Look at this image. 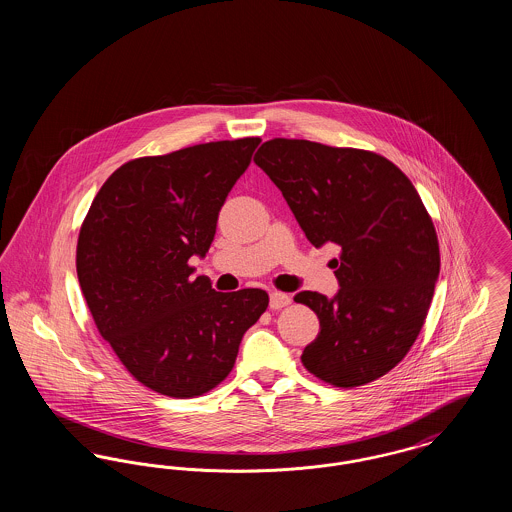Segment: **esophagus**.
Wrapping results in <instances>:
<instances>
[{
  "mask_svg": "<svg viewBox=\"0 0 512 512\" xmlns=\"http://www.w3.org/2000/svg\"><path fill=\"white\" fill-rule=\"evenodd\" d=\"M290 303H292V297H290L288 293H270V309L278 311V309H282V307H286V305H290Z\"/></svg>",
  "mask_w": 512,
  "mask_h": 512,
  "instance_id": "obj_1",
  "label": "esophagus"
}]
</instances>
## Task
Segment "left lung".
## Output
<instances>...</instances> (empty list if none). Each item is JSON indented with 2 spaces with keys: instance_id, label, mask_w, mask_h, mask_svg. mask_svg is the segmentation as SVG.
<instances>
[{
  "instance_id": "1",
  "label": "left lung",
  "mask_w": 512,
  "mask_h": 512,
  "mask_svg": "<svg viewBox=\"0 0 512 512\" xmlns=\"http://www.w3.org/2000/svg\"><path fill=\"white\" fill-rule=\"evenodd\" d=\"M315 247L334 244L340 292H299L320 320L303 366L355 388L390 372L411 349L439 276V245L413 182L386 157L309 140H268L255 153Z\"/></svg>"
}]
</instances>
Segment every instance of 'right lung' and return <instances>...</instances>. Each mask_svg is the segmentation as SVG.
Wrapping results in <instances>:
<instances>
[{
	"mask_svg": "<svg viewBox=\"0 0 512 512\" xmlns=\"http://www.w3.org/2000/svg\"><path fill=\"white\" fill-rule=\"evenodd\" d=\"M259 144L224 140L128 161L82 222L84 299L101 338L149 390L186 399L219 386L267 311L265 290L215 292L190 267L213 244L220 207Z\"/></svg>",
	"mask_w": 512,
	"mask_h": 512,
	"instance_id": "obj_1",
	"label": "right lung"
}]
</instances>
